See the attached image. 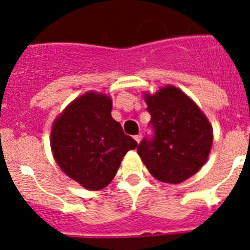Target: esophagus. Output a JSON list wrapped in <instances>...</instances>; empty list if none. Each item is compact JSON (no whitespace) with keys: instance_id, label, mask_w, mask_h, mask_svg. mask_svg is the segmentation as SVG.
<instances>
[{"instance_id":"1","label":"esophagus","mask_w":250,"mask_h":250,"mask_svg":"<svg viewBox=\"0 0 250 250\" xmlns=\"http://www.w3.org/2000/svg\"><path fill=\"white\" fill-rule=\"evenodd\" d=\"M134 139H135V141L139 144V143L141 141V135H140V134H139V135H135V136H134Z\"/></svg>"}]
</instances>
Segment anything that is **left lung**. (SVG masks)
Masks as SVG:
<instances>
[{
  "instance_id": "8db88e82",
  "label": "left lung",
  "mask_w": 250,
  "mask_h": 250,
  "mask_svg": "<svg viewBox=\"0 0 250 250\" xmlns=\"http://www.w3.org/2000/svg\"><path fill=\"white\" fill-rule=\"evenodd\" d=\"M155 136L141 141L138 154L152 176L179 184L207 163L213 145V127L185 92L173 85L144 92Z\"/></svg>"
}]
</instances>
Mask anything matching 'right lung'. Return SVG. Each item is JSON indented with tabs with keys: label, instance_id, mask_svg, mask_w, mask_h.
I'll use <instances>...</instances> for the list:
<instances>
[{
	"label": "right lung",
	"instance_id": "add662e5",
	"mask_svg": "<svg viewBox=\"0 0 250 250\" xmlns=\"http://www.w3.org/2000/svg\"><path fill=\"white\" fill-rule=\"evenodd\" d=\"M112 100L87 91L68 104L51 127V151L63 173L87 190H101L138 143L111 116Z\"/></svg>",
	"mask_w": 250,
	"mask_h": 250
}]
</instances>
